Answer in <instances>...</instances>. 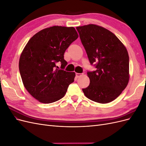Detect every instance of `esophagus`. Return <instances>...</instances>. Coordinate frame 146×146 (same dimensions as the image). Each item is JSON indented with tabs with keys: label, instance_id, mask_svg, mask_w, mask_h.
<instances>
[{
	"label": "esophagus",
	"instance_id": "esophagus-1",
	"mask_svg": "<svg viewBox=\"0 0 146 146\" xmlns=\"http://www.w3.org/2000/svg\"><path fill=\"white\" fill-rule=\"evenodd\" d=\"M76 77L78 78V77H80L82 76H83V74H80V73H76Z\"/></svg>",
	"mask_w": 146,
	"mask_h": 146
}]
</instances>
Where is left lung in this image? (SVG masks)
Segmentation results:
<instances>
[{"instance_id":"obj_1","label":"left lung","mask_w":146,"mask_h":146,"mask_svg":"<svg viewBox=\"0 0 146 146\" xmlns=\"http://www.w3.org/2000/svg\"><path fill=\"white\" fill-rule=\"evenodd\" d=\"M91 64L97 70L88 72L90 83L83 92L100 104L111 102L129 83V56L126 47L110 30L95 24L76 27Z\"/></svg>"}]
</instances>
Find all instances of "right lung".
Instances as JSON below:
<instances>
[{
    "label": "right lung",
    "instance_id": "right-lung-1",
    "mask_svg": "<svg viewBox=\"0 0 146 146\" xmlns=\"http://www.w3.org/2000/svg\"><path fill=\"white\" fill-rule=\"evenodd\" d=\"M78 37L73 27L55 25L34 35L24 48L19 61L22 81L39 102L50 104L63 98L74 82L76 73L56 69V63L60 61L64 68V52Z\"/></svg>",
    "mask_w": 146,
    "mask_h": 146
}]
</instances>
